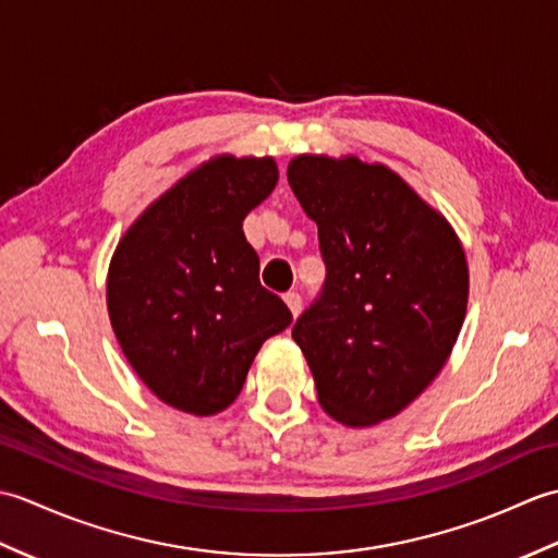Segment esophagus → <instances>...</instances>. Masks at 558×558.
<instances>
[{
	"mask_svg": "<svg viewBox=\"0 0 558 558\" xmlns=\"http://www.w3.org/2000/svg\"><path fill=\"white\" fill-rule=\"evenodd\" d=\"M282 300H286L290 314H292L294 318H298V316H300V312H302V298H300V294H298V292H288L286 298H282Z\"/></svg>",
	"mask_w": 558,
	"mask_h": 558,
	"instance_id": "obj_1",
	"label": "esophagus"
}]
</instances>
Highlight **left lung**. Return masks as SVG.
<instances>
[{"instance_id":"left-lung-1","label":"left lung","mask_w":558,"mask_h":558,"mask_svg":"<svg viewBox=\"0 0 558 558\" xmlns=\"http://www.w3.org/2000/svg\"><path fill=\"white\" fill-rule=\"evenodd\" d=\"M288 182L318 225L326 286L292 326L322 408L345 426L396 417L450 357L470 272L450 222L398 172L304 156Z\"/></svg>"}]
</instances>
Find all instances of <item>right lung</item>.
<instances>
[{
	"instance_id": "add662e5",
	"label": "right lung",
	"mask_w": 558,
	"mask_h": 558,
	"mask_svg": "<svg viewBox=\"0 0 558 558\" xmlns=\"http://www.w3.org/2000/svg\"><path fill=\"white\" fill-rule=\"evenodd\" d=\"M278 184L272 158L201 162L132 222L108 270V314L141 381L170 408L210 417L240 396L248 366L292 324L258 282L246 213Z\"/></svg>"
}]
</instances>
